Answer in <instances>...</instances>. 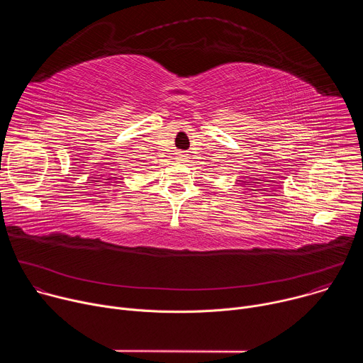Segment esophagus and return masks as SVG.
Here are the masks:
<instances>
[{
    "label": "esophagus",
    "mask_w": 363,
    "mask_h": 363,
    "mask_svg": "<svg viewBox=\"0 0 363 363\" xmlns=\"http://www.w3.org/2000/svg\"><path fill=\"white\" fill-rule=\"evenodd\" d=\"M177 160H178L179 162H185V161L188 160V157H186V153H182V152H179V153H178V157H177Z\"/></svg>",
    "instance_id": "obj_1"
}]
</instances>
